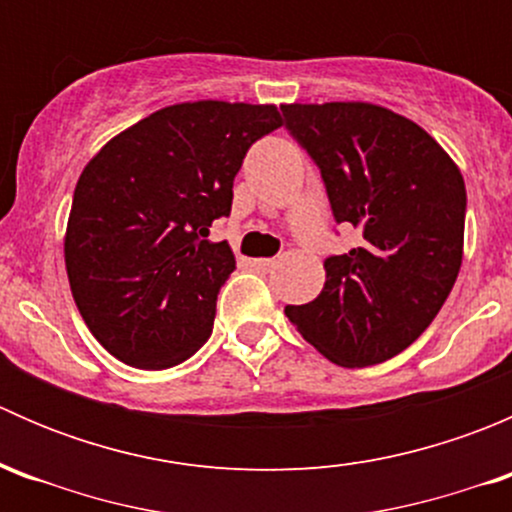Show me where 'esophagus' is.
<instances>
[{"label":"esophagus","mask_w":512,"mask_h":512,"mask_svg":"<svg viewBox=\"0 0 512 512\" xmlns=\"http://www.w3.org/2000/svg\"><path fill=\"white\" fill-rule=\"evenodd\" d=\"M277 262L270 260V257H260V260H252V267H255L257 272H262V275H267V272L275 270Z\"/></svg>","instance_id":"34e87169"}]
</instances>
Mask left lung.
Instances as JSON below:
<instances>
[{
  "mask_svg": "<svg viewBox=\"0 0 512 512\" xmlns=\"http://www.w3.org/2000/svg\"><path fill=\"white\" fill-rule=\"evenodd\" d=\"M287 131L322 170L337 223L361 245L324 260L327 282L285 314L339 366H371L414 344L463 262L466 183L406 116L364 101L285 103Z\"/></svg>",
  "mask_w": 512,
  "mask_h": 512,
  "instance_id": "left-lung-1",
  "label": "left lung"
}]
</instances>
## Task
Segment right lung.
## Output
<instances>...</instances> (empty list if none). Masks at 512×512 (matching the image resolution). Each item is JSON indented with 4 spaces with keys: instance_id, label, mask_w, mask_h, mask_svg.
Masks as SVG:
<instances>
[{
    "instance_id": "1",
    "label": "right lung",
    "mask_w": 512,
    "mask_h": 512,
    "mask_svg": "<svg viewBox=\"0 0 512 512\" xmlns=\"http://www.w3.org/2000/svg\"><path fill=\"white\" fill-rule=\"evenodd\" d=\"M282 123L272 103H175L86 163L64 260L76 307L108 354L168 369L208 342L235 255L205 237L230 215L247 148Z\"/></svg>"
}]
</instances>
